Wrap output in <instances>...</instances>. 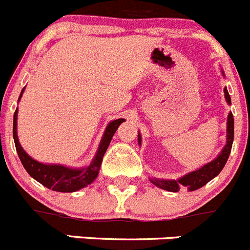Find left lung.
Wrapping results in <instances>:
<instances>
[{
    "instance_id": "1",
    "label": "left lung",
    "mask_w": 250,
    "mask_h": 250,
    "mask_svg": "<svg viewBox=\"0 0 250 250\" xmlns=\"http://www.w3.org/2000/svg\"><path fill=\"white\" fill-rule=\"evenodd\" d=\"M225 99H227V103L230 104V96H229L228 90L224 89ZM227 131H228V135H227V145L223 149L222 154H220L215 160H213L211 163H208L207 165H204L200 169L195 170V171H191L188 175L183 176V178L178 179V180H158V179H151V183L156 187L164 189L167 191H173L176 193L182 188H188L189 190L193 191L199 189V188L204 187L207 183H209L213 178H215L218 174L222 171V169L224 167L225 163L228 160L229 154H230L231 145H233L234 140V118L233 114L229 112L228 115V126H227ZM140 135H139V143H140Z\"/></svg>"
}]
</instances>
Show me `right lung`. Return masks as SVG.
I'll use <instances>...</instances> for the list:
<instances>
[{
  "label": "right lung",
  "mask_w": 250,
  "mask_h": 250,
  "mask_svg": "<svg viewBox=\"0 0 250 250\" xmlns=\"http://www.w3.org/2000/svg\"><path fill=\"white\" fill-rule=\"evenodd\" d=\"M22 92H23V90L21 91V95ZM21 95H20V98H21ZM123 121L124 119H118V120L111 121L107 125L103 140L100 143L98 154L95 156L92 164L85 169L80 170L68 169V167H61V165H45L30 158L25 152V150L21 147L19 139H17V110L13 115V140H15L17 154H19L22 165L35 180L41 183L43 187L52 189L55 191L71 193V191H76L83 187H87L96 179V176L99 175V171H100L104 154L109 146L115 131Z\"/></svg>",
  "instance_id": "1"
}]
</instances>
